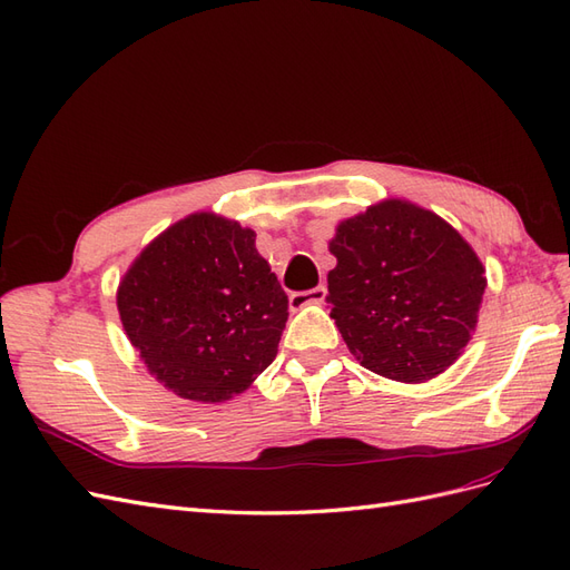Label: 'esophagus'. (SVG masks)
Returning <instances> with one entry per match:
<instances>
[{"label": "esophagus", "mask_w": 570, "mask_h": 570, "mask_svg": "<svg viewBox=\"0 0 570 570\" xmlns=\"http://www.w3.org/2000/svg\"><path fill=\"white\" fill-rule=\"evenodd\" d=\"M323 299H326V287L318 285V287H312L306 292H292L289 295V309L292 312H299L304 309V306L309 304H323Z\"/></svg>", "instance_id": "1"}]
</instances>
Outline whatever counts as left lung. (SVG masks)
I'll return each instance as SVG.
<instances>
[{
    "label": "left lung",
    "mask_w": 570,
    "mask_h": 570,
    "mask_svg": "<svg viewBox=\"0 0 570 570\" xmlns=\"http://www.w3.org/2000/svg\"><path fill=\"white\" fill-rule=\"evenodd\" d=\"M328 249L331 318L364 368L424 383L463 355L484 266L436 213L389 198L337 225Z\"/></svg>",
    "instance_id": "1"
}]
</instances>
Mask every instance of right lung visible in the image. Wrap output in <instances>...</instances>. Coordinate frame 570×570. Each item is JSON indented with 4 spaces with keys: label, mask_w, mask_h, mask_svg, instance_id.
Returning <instances> with one entry per match:
<instances>
[{
    "label": "right lung",
    "mask_w": 570,
    "mask_h": 570,
    "mask_svg": "<svg viewBox=\"0 0 570 570\" xmlns=\"http://www.w3.org/2000/svg\"><path fill=\"white\" fill-rule=\"evenodd\" d=\"M117 309L165 389L223 403L278 355L287 295L256 252L254 229L194 213L138 254L119 283Z\"/></svg>",
    "instance_id": "1"
}]
</instances>
